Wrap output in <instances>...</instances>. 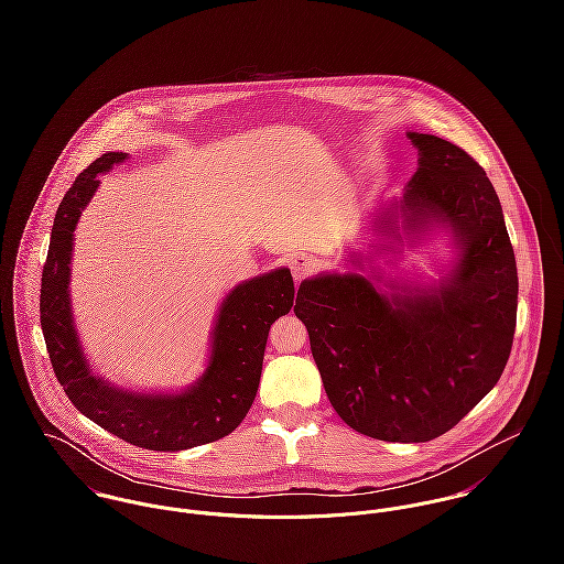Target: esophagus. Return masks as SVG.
<instances>
[{"label": "esophagus", "instance_id": "1", "mask_svg": "<svg viewBox=\"0 0 564 564\" xmlns=\"http://www.w3.org/2000/svg\"><path fill=\"white\" fill-rule=\"evenodd\" d=\"M317 269V258L308 256V253H297L291 260V273L295 278V282H302L304 278H308L313 271Z\"/></svg>", "mask_w": 564, "mask_h": 564}]
</instances>
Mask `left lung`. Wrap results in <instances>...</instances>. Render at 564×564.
Instances as JSON below:
<instances>
[{"label": "left lung", "instance_id": "left-lung-1", "mask_svg": "<svg viewBox=\"0 0 564 564\" xmlns=\"http://www.w3.org/2000/svg\"><path fill=\"white\" fill-rule=\"evenodd\" d=\"M419 166L378 232L402 241L443 226L458 258L436 286L360 273L304 280L295 315L332 408L356 432L425 443L452 430L497 384L517 325V262L486 171L458 145L408 132ZM387 249H393L387 245ZM354 264L360 260L354 256Z\"/></svg>", "mask_w": 564, "mask_h": 564}]
</instances>
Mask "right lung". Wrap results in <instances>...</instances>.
<instances>
[{"mask_svg": "<svg viewBox=\"0 0 564 564\" xmlns=\"http://www.w3.org/2000/svg\"><path fill=\"white\" fill-rule=\"evenodd\" d=\"M126 159L123 152L104 154L65 193L43 264L41 327L54 373L84 416L137 447L180 452L219 441L241 425L258 391L269 327L293 308L295 286L289 269H275L232 289L215 322L208 367L182 393L141 395L93 376L69 297L74 232L99 186L97 175Z\"/></svg>", "mask_w": 564, "mask_h": 564, "instance_id": "right-lung-1", "label": "right lung"}]
</instances>
